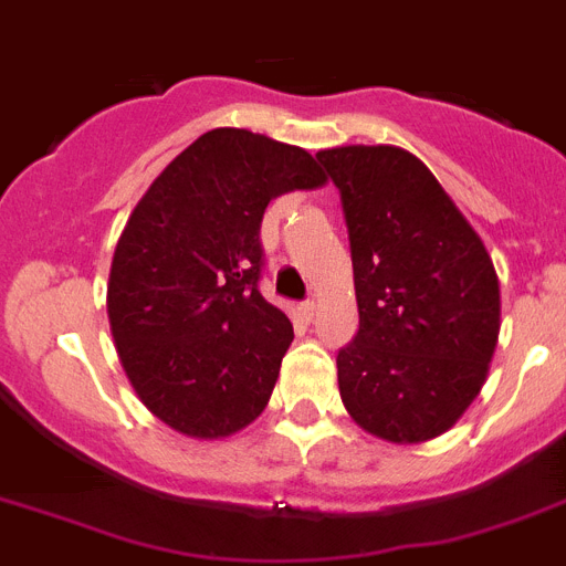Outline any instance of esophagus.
Returning <instances> with one entry per match:
<instances>
[{"label": "esophagus", "instance_id": "obj_1", "mask_svg": "<svg viewBox=\"0 0 566 566\" xmlns=\"http://www.w3.org/2000/svg\"><path fill=\"white\" fill-rule=\"evenodd\" d=\"M302 313H304V318L316 316V302H304L302 304Z\"/></svg>", "mask_w": 566, "mask_h": 566}]
</instances>
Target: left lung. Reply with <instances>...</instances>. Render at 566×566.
I'll return each instance as SVG.
<instances>
[{
  "mask_svg": "<svg viewBox=\"0 0 566 566\" xmlns=\"http://www.w3.org/2000/svg\"><path fill=\"white\" fill-rule=\"evenodd\" d=\"M316 159L350 233L358 333L336 358L344 407L376 439H436L488 381L501 331L493 259L405 147L344 145Z\"/></svg>",
  "mask_w": 566,
  "mask_h": 566,
  "instance_id": "1",
  "label": "left lung"
}]
</instances>
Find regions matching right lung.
Returning <instances> with one entry per match:
<instances>
[{
	"label": "right lung",
	"instance_id": "add662e5",
	"mask_svg": "<svg viewBox=\"0 0 566 566\" xmlns=\"http://www.w3.org/2000/svg\"><path fill=\"white\" fill-rule=\"evenodd\" d=\"M324 181L304 147L216 127L142 196L113 253L107 322L161 424L216 441L262 416L293 324L259 293V228L270 199Z\"/></svg>",
	"mask_w": 566,
	"mask_h": 566
}]
</instances>
